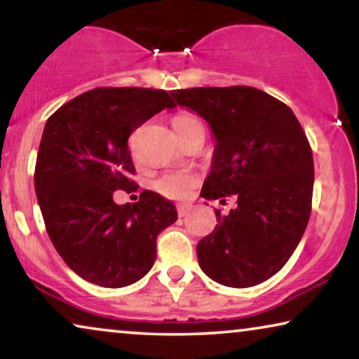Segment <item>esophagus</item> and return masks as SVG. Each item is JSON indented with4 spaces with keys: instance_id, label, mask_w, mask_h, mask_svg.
Wrapping results in <instances>:
<instances>
[{
    "instance_id": "obj_1",
    "label": "esophagus",
    "mask_w": 359,
    "mask_h": 359,
    "mask_svg": "<svg viewBox=\"0 0 359 359\" xmlns=\"http://www.w3.org/2000/svg\"><path fill=\"white\" fill-rule=\"evenodd\" d=\"M178 215L180 217H186V215H188L189 212H191V209H193V205L191 204H178Z\"/></svg>"
}]
</instances>
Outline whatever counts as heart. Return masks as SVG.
<instances>
[{
  "mask_svg": "<svg viewBox=\"0 0 359 359\" xmlns=\"http://www.w3.org/2000/svg\"><path fill=\"white\" fill-rule=\"evenodd\" d=\"M198 124H201V122L194 116L186 114V112L173 117V129L178 135ZM196 183H198V176L191 173V171H173V173H166L160 180H156L155 188L165 198L183 199L189 194V191L194 188Z\"/></svg>",
  "mask_w": 359,
  "mask_h": 359,
  "instance_id": "obj_1",
  "label": "heart"
}]
</instances>
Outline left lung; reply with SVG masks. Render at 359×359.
Masks as SVG:
<instances>
[{
  "instance_id": "8db88e82",
  "label": "left lung",
  "mask_w": 359,
  "mask_h": 359,
  "mask_svg": "<svg viewBox=\"0 0 359 359\" xmlns=\"http://www.w3.org/2000/svg\"><path fill=\"white\" fill-rule=\"evenodd\" d=\"M171 96L212 132L201 196L237 199L230 214L215 210L219 224L196 248L199 266L224 286H257L287 263L306 232L313 189L307 137L291 107L257 88H191Z\"/></svg>"
}]
</instances>
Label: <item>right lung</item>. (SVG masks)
<instances>
[{
	"label": "right lung",
	"instance_id": "add662e5",
	"mask_svg": "<svg viewBox=\"0 0 359 359\" xmlns=\"http://www.w3.org/2000/svg\"><path fill=\"white\" fill-rule=\"evenodd\" d=\"M175 102L163 90L96 88L48 117L34 186L53 247L78 276L124 287L145 276L156 258V235L178 219L175 204L154 191L116 204L130 189L129 135Z\"/></svg>",
	"mask_w": 359,
	"mask_h": 359
}]
</instances>
